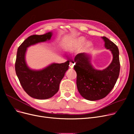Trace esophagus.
<instances>
[{
	"label": "esophagus",
	"mask_w": 134,
	"mask_h": 134,
	"mask_svg": "<svg viewBox=\"0 0 134 134\" xmlns=\"http://www.w3.org/2000/svg\"><path fill=\"white\" fill-rule=\"evenodd\" d=\"M74 65H75V63L73 61H71V62H70V65H69L70 68H73Z\"/></svg>",
	"instance_id": "34e87169"
}]
</instances>
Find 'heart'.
I'll return each instance as SVG.
<instances>
[{
	"label": "heart",
	"instance_id": "obj_1",
	"mask_svg": "<svg viewBox=\"0 0 134 134\" xmlns=\"http://www.w3.org/2000/svg\"><path fill=\"white\" fill-rule=\"evenodd\" d=\"M85 41V38L83 37H80L77 38L75 40H73L71 44L69 46V49L71 51H74L78 49L82 44ZM92 47V43L90 42H87L86 43L83 45L82 48V51L83 52H87L89 51Z\"/></svg>",
	"mask_w": 134,
	"mask_h": 134
}]
</instances>
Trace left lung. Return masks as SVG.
I'll return each instance as SVG.
<instances>
[{"label":"left lung","instance_id":"obj_1","mask_svg":"<svg viewBox=\"0 0 134 134\" xmlns=\"http://www.w3.org/2000/svg\"><path fill=\"white\" fill-rule=\"evenodd\" d=\"M102 38L105 47L111 51L113 55V59L107 68L102 71L95 69L91 63L90 55L85 53L77 54L74 58L78 90L82 97L91 101L103 99L111 92L120 71L117 46L106 37Z\"/></svg>","mask_w":134,"mask_h":134}]
</instances>
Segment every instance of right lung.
Instances as JSON below:
<instances>
[{"label":"right lung","mask_w":134,"mask_h":134,"mask_svg":"<svg viewBox=\"0 0 134 134\" xmlns=\"http://www.w3.org/2000/svg\"><path fill=\"white\" fill-rule=\"evenodd\" d=\"M52 36L51 32L31 35L18 48L15 62L16 74L25 92L35 99H48L57 93L60 83L69 68V61L62 63H52L40 71H34L27 67L25 60L27 48L51 40Z\"/></svg>","instance_id":"obj_1"}]
</instances>
